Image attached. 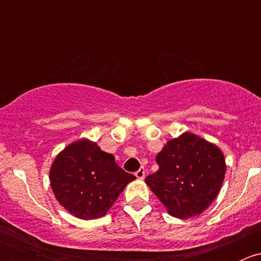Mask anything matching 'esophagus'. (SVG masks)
<instances>
[{
	"label": "esophagus",
	"mask_w": 261,
	"mask_h": 261,
	"mask_svg": "<svg viewBox=\"0 0 261 261\" xmlns=\"http://www.w3.org/2000/svg\"><path fill=\"white\" fill-rule=\"evenodd\" d=\"M135 175L138 179H144V178H145V169H144V168H140V169L135 173Z\"/></svg>",
	"instance_id": "34e87169"
}]
</instances>
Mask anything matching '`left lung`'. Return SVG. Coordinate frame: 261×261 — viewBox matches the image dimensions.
Here are the masks:
<instances>
[{"label":"left lung","mask_w":261,"mask_h":261,"mask_svg":"<svg viewBox=\"0 0 261 261\" xmlns=\"http://www.w3.org/2000/svg\"><path fill=\"white\" fill-rule=\"evenodd\" d=\"M159 169L146 177L169 215L189 218L208 208L225 179L220 147L191 133L173 139L156 155Z\"/></svg>","instance_id":"1"}]
</instances>
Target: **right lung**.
Instances as JSON below:
<instances>
[{
	"label": "right lung",
	"mask_w": 261,
	"mask_h": 261,
	"mask_svg": "<svg viewBox=\"0 0 261 261\" xmlns=\"http://www.w3.org/2000/svg\"><path fill=\"white\" fill-rule=\"evenodd\" d=\"M135 179L115 156L82 139L58 154L50 168V186L60 204L82 220L105 216L127 183Z\"/></svg>",
	"instance_id": "add662e5"
}]
</instances>
